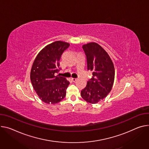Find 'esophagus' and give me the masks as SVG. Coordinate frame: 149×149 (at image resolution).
<instances>
[{"instance_id": "34e87169", "label": "esophagus", "mask_w": 149, "mask_h": 149, "mask_svg": "<svg viewBox=\"0 0 149 149\" xmlns=\"http://www.w3.org/2000/svg\"><path fill=\"white\" fill-rule=\"evenodd\" d=\"M77 80V79H76V78H71V81H72V82H75Z\"/></svg>"}]
</instances>
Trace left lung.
<instances>
[{
    "label": "left lung",
    "mask_w": 149,
    "mask_h": 149,
    "mask_svg": "<svg viewBox=\"0 0 149 149\" xmlns=\"http://www.w3.org/2000/svg\"><path fill=\"white\" fill-rule=\"evenodd\" d=\"M87 58V70L92 78L81 90L82 98L88 103H97L111 91L115 79L113 62L106 51L99 44L90 42L83 45Z\"/></svg>",
    "instance_id": "left-lung-1"
}]
</instances>
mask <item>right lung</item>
<instances>
[{
	"label": "right lung",
	"instance_id": "obj_1",
	"mask_svg": "<svg viewBox=\"0 0 149 149\" xmlns=\"http://www.w3.org/2000/svg\"><path fill=\"white\" fill-rule=\"evenodd\" d=\"M70 43L56 41L46 46L38 53L33 63L30 79L39 98L47 104L60 102L66 96L70 83L65 78L56 75L59 61Z\"/></svg>",
	"mask_w": 149,
	"mask_h": 149
}]
</instances>
